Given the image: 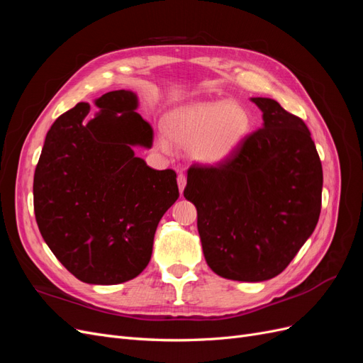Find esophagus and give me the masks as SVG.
<instances>
[{"label":"esophagus","mask_w":363,"mask_h":363,"mask_svg":"<svg viewBox=\"0 0 363 363\" xmlns=\"http://www.w3.org/2000/svg\"><path fill=\"white\" fill-rule=\"evenodd\" d=\"M177 183H179V189H180V192L183 194V191H184V186H186V175H184V174H179Z\"/></svg>","instance_id":"esophagus-1"}]
</instances>
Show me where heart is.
Returning a JSON list of instances; mask_svg holds the SVG:
<instances>
[{
  "label": "heart",
  "mask_w": 363,
  "mask_h": 363,
  "mask_svg": "<svg viewBox=\"0 0 363 363\" xmlns=\"http://www.w3.org/2000/svg\"><path fill=\"white\" fill-rule=\"evenodd\" d=\"M168 138L189 147L192 159L204 164H218L232 157L251 131V115L244 106L227 100L195 103L179 107L164 119ZM157 138V147L168 152L171 142Z\"/></svg>",
  "instance_id": "1"
}]
</instances>
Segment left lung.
<instances>
[{
    "label": "left lung",
    "mask_w": 363,
    "mask_h": 363,
    "mask_svg": "<svg viewBox=\"0 0 363 363\" xmlns=\"http://www.w3.org/2000/svg\"><path fill=\"white\" fill-rule=\"evenodd\" d=\"M263 125L215 167L192 164L184 199L211 269L263 281L286 268L321 213L323 167L304 121L271 98H251Z\"/></svg>",
    "instance_id": "1"
}]
</instances>
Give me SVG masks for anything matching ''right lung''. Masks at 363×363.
<instances>
[{
  "label": "right lung",
  "mask_w": 363,
  "mask_h": 363,
  "mask_svg": "<svg viewBox=\"0 0 363 363\" xmlns=\"http://www.w3.org/2000/svg\"><path fill=\"white\" fill-rule=\"evenodd\" d=\"M89 119L79 103L48 130L33 182L35 215L52 255L79 280L118 284L148 265L160 218L177 201V174L150 168L152 128L130 91L107 92Z\"/></svg>",
  "instance_id": "obj_1"
}]
</instances>
